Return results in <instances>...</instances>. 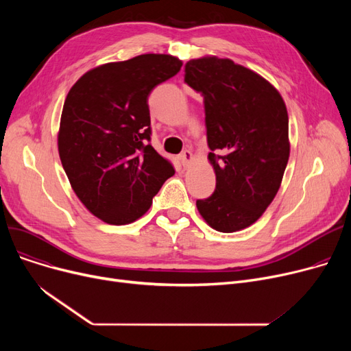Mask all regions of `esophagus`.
<instances>
[{"label":"esophagus","mask_w":351,"mask_h":351,"mask_svg":"<svg viewBox=\"0 0 351 351\" xmlns=\"http://www.w3.org/2000/svg\"><path fill=\"white\" fill-rule=\"evenodd\" d=\"M192 159H193V156H192V152L191 151H183L180 155H179V160H180V163L183 165V168H186V166H189V163L192 162Z\"/></svg>","instance_id":"34e87169"}]
</instances>
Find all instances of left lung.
Wrapping results in <instances>:
<instances>
[{"label":"left lung","mask_w":351,"mask_h":351,"mask_svg":"<svg viewBox=\"0 0 351 351\" xmlns=\"http://www.w3.org/2000/svg\"><path fill=\"white\" fill-rule=\"evenodd\" d=\"M185 82L205 98L208 158L216 189L196 200L217 232L249 228L278 193L290 155L286 104L254 71L215 55L191 60Z\"/></svg>","instance_id":"8db88e82"}]
</instances>
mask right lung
<instances>
[{
    "label": "right lung",
    "mask_w": 351,
    "mask_h": 351,
    "mask_svg": "<svg viewBox=\"0 0 351 351\" xmlns=\"http://www.w3.org/2000/svg\"><path fill=\"white\" fill-rule=\"evenodd\" d=\"M166 53H143L85 72L64 102L58 152L84 206L109 225H128L147 212L175 175L151 141L147 97L180 71Z\"/></svg>",
    "instance_id": "1"
}]
</instances>
